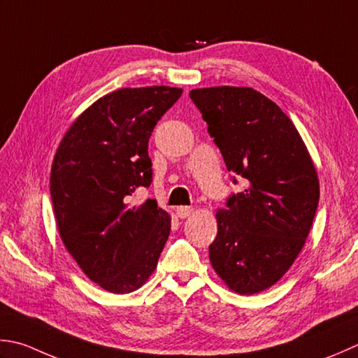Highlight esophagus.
Here are the masks:
<instances>
[{"label":"esophagus","mask_w":358,"mask_h":358,"mask_svg":"<svg viewBox=\"0 0 358 358\" xmlns=\"http://www.w3.org/2000/svg\"><path fill=\"white\" fill-rule=\"evenodd\" d=\"M175 211H177V215L180 217V219H186V217L192 214L194 209L191 206H178L177 209H175Z\"/></svg>","instance_id":"obj_1"}]
</instances>
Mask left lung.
Listing matches in <instances>:
<instances>
[{
  "instance_id": "1",
  "label": "left lung",
  "mask_w": 358,
  "mask_h": 358,
  "mask_svg": "<svg viewBox=\"0 0 358 358\" xmlns=\"http://www.w3.org/2000/svg\"><path fill=\"white\" fill-rule=\"evenodd\" d=\"M189 96L233 183L247 181L217 213L209 259L231 290L253 295L279 281L303 248L320 200L317 171L289 116L256 90L213 87Z\"/></svg>"
}]
</instances>
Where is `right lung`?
Instances as JSON below:
<instances>
[{"instance_id":"obj_1","label":"right lung","mask_w":358,"mask_h":358,"mask_svg":"<svg viewBox=\"0 0 358 358\" xmlns=\"http://www.w3.org/2000/svg\"><path fill=\"white\" fill-rule=\"evenodd\" d=\"M171 87L122 88L76 119L55 153L49 180L59 233L91 281L130 293L153 270L171 233V217L155 199L130 206L152 183L149 139L180 99Z\"/></svg>"}]
</instances>
